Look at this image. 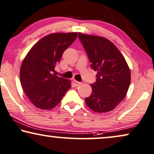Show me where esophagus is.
I'll list each match as a JSON object with an SVG mask.
<instances>
[{"mask_svg":"<svg viewBox=\"0 0 154 154\" xmlns=\"http://www.w3.org/2000/svg\"><path fill=\"white\" fill-rule=\"evenodd\" d=\"M73 82H74V84L75 85V86H80L82 84L81 82H77V81H76V80H74V81H73Z\"/></svg>","mask_w":154,"mask_h":154,"instance_id":"34e87169","label":"esophagus"}]
</instances>
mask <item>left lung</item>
<instances>
[{"label":"left lung","instance_id":"8db88e82","mask_svg":"<svg viewBox=\"0 0 154 154\" xmlns=\"http://www.w3.org/2000/svg\"><path fill=\"white\" fill-rule=\"evenodd\" d=\"M97 72L96 82L91 84L92 94L85 98L86 105L97 113L113 110L126 96L131 84V71L128 63L113 42L101 36L78 33Z\"/></svg>","mask_w":154,"mask_h":154}]
</instances>
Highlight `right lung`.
I'll return each instance as SVG.
<instances>
[{"label":"right lung","mask_w":154,"mask_h":154,"mask_svg":"<svg viewBox=\"0 0 154 154\" xmlns=\"http://www.w3.org/2000/svg\"><path fill=\"white\" fill-rule=\"evenodd\" d=\"M77 36V32L47 35L37 42L23 58L21 84L35 107L45 110L54 108L70 88V80L54 72L55 65Z\"/></svg>","instance_id":"obj_1"}]
</instances>
